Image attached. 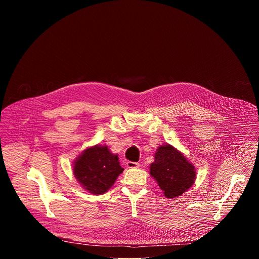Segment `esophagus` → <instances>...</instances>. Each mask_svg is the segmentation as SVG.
<instances>
[{
  "instance_id": "34e87169",
  "label": "esophagus",
  "mask_w": 259,
  "mask_h": 259,
  "mask_svg": "<svg viewBox=\"0 0 259 259\" xmlns=\"http://www.w3.org/2000/svg\"><path fill=\"white\" fill-rule=\"evenodd\" d=\"M126 165H127V167H128V168H131V169H132V168H138V167H139V163L131 162V161H128Z\"/></svg>"
}]
</instances>
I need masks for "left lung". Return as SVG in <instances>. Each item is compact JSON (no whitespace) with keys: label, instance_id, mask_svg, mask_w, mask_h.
I'll return each mask as SVG.
<instances>
[{"label":"left lung","instance_id":"1","mask_svg":"<svg viewBox=\"0 0 259 259\" xmlns=\"http://www.w3.org/2000/svg\"><path fill=\"white\" fill-rule=\"evenodd\" d=\"M155 159L150 166V173L157 180L165 197H179L193 186L196 179L195 166L174 146H159Z\"/></svg>","mask_w":259,"mask_h":259}]
</instances>
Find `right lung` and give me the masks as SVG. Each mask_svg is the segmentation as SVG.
<instances>
[{
  "label": "right lung",
  "instance_id": "obj_1",
  "mask_svg": "<svg viewBox=\"0 0 259 259\" xmlns=\"http://www.w3.org/2000/svg\"><path fill=\"white\" fill-rule=\"evenodd\" d=\"M73 174L81 186L93 195H102L115 183L123 172L118 155L107 146L94 145L85 150L73 164Z\"/></svg>",
  "mask_w": 259,
  "mask_h": 259
}]
</instances>
